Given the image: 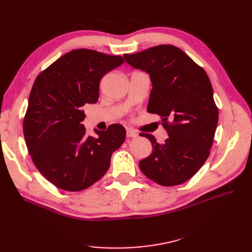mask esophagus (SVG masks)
Wrapping results in <instances>:
<instances>
[{
	"instance_id": "1",
	"label": "esophagus",
	"mask_w": 252,
	"mask_h": 252,
	"mask_svg": "<svg viewBox=\"0 0 252 252\" xmlns=\"http://www.w3.org/2000/svg\"><path fill=\"white\" fill-rule=\"evenodd\" d=\"M126 135H127V138H136L139 134H138V132L134 131L133 129H127Z\"/></svg>"
}]
</instances>
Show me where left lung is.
I'll use <instances>...</instances> for the list:
<instances>
[{
    "label": "left lung",
    "instance_id": "8db88e82",
    "mask_svg": "<svg viewBox=\"0 0 252 252\" xmlns=\"http://www.w3.org/2000/svg\"><path fill=\"white\" fill-rule=\"evenodd\" d=\"M126 62L150 74L152 89L147 111L162 118L169 138L158 144L149 139L152 152L139 166L146 177L162 186H175L200 170L210 155L219 110L207 73L180 48L158 45L124 55Z\"/></svg>",
    "mask_w": 252,
    "mask_h": 252
}]
</instances>
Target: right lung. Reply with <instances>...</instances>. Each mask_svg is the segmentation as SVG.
Masks as SVG:
<instances>
[{
	"instance_id": "right-lung-1",
	"label": "right lung",
	"mask_w": 252,
	"mask_h": 252,
	"mask_svg": "<svg viewBox=\"0 0 252 252\" xmlns=\"http://www.w3.org/2000/svg\"><path fill=\"white\" fill-rule=\"evenodd\" d=\"M124 63L120 56L74 49L35 79L23 122L32 162L53 185L81 191L100 180L124 143L126 130L112 124L97 138L86 134L83 106L94 104L104 75Z\"/></svg>"
}]
</instances>
